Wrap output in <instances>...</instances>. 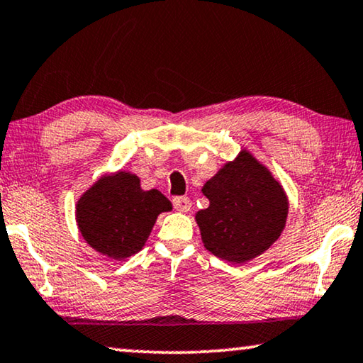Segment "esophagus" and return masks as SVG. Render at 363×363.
I'll return each mask as SVG.
<instances>
[{
    "instance_id": "obj_1",
    "label": "esophagus",
    "mask_w": 363,
    "mask_h": 363,
    "mask_svg": "<svg viewBox=\"0 0 363 363\" xmlns=\"http://www.w3.org/2000/svg\"><path fill=\"white\" fill-rule=\"evenodd\" d=\"M172 206L177 211H189L192 208V202L189 197H174L172 199Z\"/></svg>"
}]
</instances>
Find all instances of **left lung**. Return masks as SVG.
Instances as JSON below:
<instances>
[{"mask_svg": "<svg viewBox=\"0 0 363 363\" xmlns=\"http://www.w3.org/2000/svg\"><path fill=\"white\" fill-rule=\"evenodd\" d=\"M210 206L195 220L206 250L231 263L260 255L281 235L287 199L278 181L250 153L242 152L205 184Z\"/></svg>", "mask_w": 363, "mask_h": 363, "instance_id": "obj_1", "label": "left lung"}]
</instances>
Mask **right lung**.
<instances>
[{"mask_svg":"<svg viewBox=\"0 0 363 363\" xmlns=\"http://www.w3.org/2000/svg\"><path fill=\"white\" fill-rule=\"evenodd\" d=\"M171 208L157 189L142 191L139 177L118 172L84 194L77 203V223L96 252L123 260L142 250L160 213Z\"/></svg>","mask_w":363,"mask_h":363,"instance_id":"right-lung-1","label":"right lung"}]
</instances>
